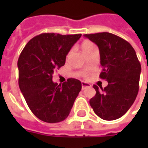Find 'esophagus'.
<instances>
[{
  "instance_id": "34e87169",
  "label": "esophagus",
  "mask_w": 148,
  "mask_h": 148,
  "mask_svg": "<svg viewBox=\"0 0 148 148\" xmlns=\"http://www.w3.org/2000/svg\"><path fill=\"white\" fill-rule=\"evenodd\" d=\"M81 86H82V90H84L86 88H89L90 87V84L87 83V82H84V81H82L81 82Z\"/></svg>"
}]
</instances>
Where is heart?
Returning <instances> with one entry per match:
<instances>
[{
	"label": "heart",
	"instance_id": "b5f03b06",
	"mask_svg": "<svg viewBox=\"0 0 148 148\" xmlns=\"http://www.w3.org/2000/svg\"><path fill=\"white\" fill-rule=\"evenodd\" d=\"M81 47L84 53H86L87 52L93 49L94 47H95V45L90 40H84L83 42L81 43Z\"/></svg>",
	"mask_w": 148,
	"mask_h": 148
}]
</instances>
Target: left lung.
Instances as JSON below:
<instances>
[{
    "label": "left lung",
    "mask_w": 148,
    "mask_h": 148,
    "mask_svg": "<svg viewBox=\"0 0 148 148\" xmlns=\"http://www.w3.org/2000/svg\"><path fill=\"white\" fill-rule=\"evenodd\" d=\"M84 36L97 45L102 66L100 77L108 82L101 90L93 86L96 95L90 100V106L101 119H118L133 104L139 90L141 66L135 51L127 40L108 32Z\"/></svg>",
    "instance_id": "8db88e82"
}]
</instances>
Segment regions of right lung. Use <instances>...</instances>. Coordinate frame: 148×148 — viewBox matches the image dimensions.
<instances>
[{
    "instance_id": "right-lung-1",
    "label": "right lung",
    "mask_w": 148,
    "mask_h": 148,
    "mask_svg": "<svg viewBox=\"0 0 148 148\" xmlns=\"http://www.w3.org/2000/svg\"><path fill=\"white\" fill-rule=\"evenodd\" d=\"M81 37L44 33L25 45L17 61L18 84L34 114L47 123H58L69 115L81 90V82L67 79L62 84L53 83V71L64 66L66 56Z\"/></svg>"
}]
</instances>
